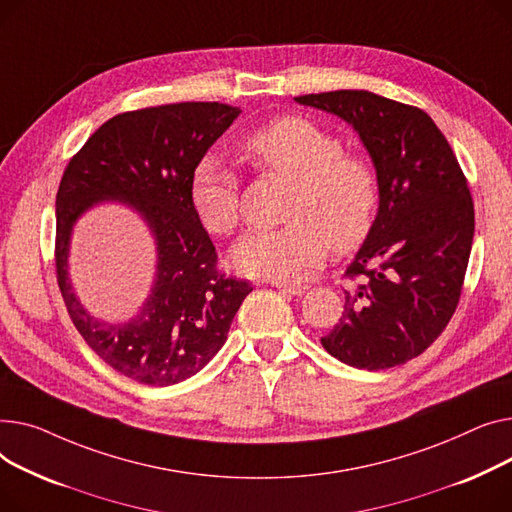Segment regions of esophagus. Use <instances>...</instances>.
<instances>
[{"label": "esophagus", "instance_id": "34e87169", "mask_svg": "<svg viewBox=\"0 0 512 512\" xmlns=\"http://www.w3.org/2000/svg\"><path fill=\"white\" fill-rule=\"evenodd\" d=\"M273 287H277L279 291L289 293V295H304V293L308 291L306 285H302V283H291V281H275Z\"/></svg>", "mask_w": 512, "mask_h": 512}]
</instances>
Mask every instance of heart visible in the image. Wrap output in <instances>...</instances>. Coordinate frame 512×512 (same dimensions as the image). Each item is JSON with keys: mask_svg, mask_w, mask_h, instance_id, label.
Segmentation results:
<instances>
[{"mask_svg": "<svg viewBox=\"0 0 512 512\" xmlns=\"http://www.w3.org/2000/svg\"><path fill=\"white\" fill-rule=\"evenodd\" d=\"M244 157L266 175L293 182L287 225L254 229L231 248V262L248 277L291 281L316 266L328 250L357 248L368 237L380 188L374 167L343 155V142L306 117H281L244 144ZM190 204L200 225L227 235L239 221V190L227 163L208 155L190 177Z\"/></svg>", "mask_w": 512, "mask_h": 512, "instance_id": "b5f03b06", "label": "heart"}]
</instances>
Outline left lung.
Listing matches in <instances>:
<instances>
[{"label":"left lung","instance_id":"left-lung-1","mask_svg":"<svg viewBox=\"0 0 512 512\" xmlns=\"http://www.w3.org/2000/svg\"><path fill=\"white\" fill-rule=\"evenodd\" d=\"M295 101L357 132L380 188L372 229L345 273V312L320 343L347 366L395 368L424 353L457 310L475 231L467 179L422 109L368 90Z\"/></svg>","mask_w":512,"mask_h":512}]
</instances>
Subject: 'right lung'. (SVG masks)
<instances>
[{
	"label": "right lung",
	"instance_id": "add662e5",
	"mask_svg": "<svg viewBox=\"0 0 512 512\" xmlns=\"http://www.w3.org/2000/svg\"><path fill=\"white\" fill-rule=\"evenodd\" d=\"M242 113L225 103H173L119 113L68 163L57 190L55 268L78 333L107 366L140 384L198 374L225 345L248 281L217 270V252L190 204V177ZM103 201L132 207L158 246L156 281L126 323L90 315L73 293L67 258L77 219Z\"/></svg>",
	"mask_w": 512,
	"mask_h": 512
}]
</instances>
